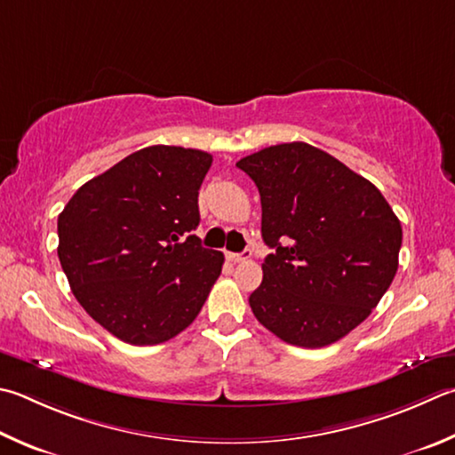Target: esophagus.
<instances>
[{
	"label": "esophagus",
	"instance_id": "esophagus-1",
	"mask_svg": "<svg viewBox=\"0 0 455 455\" xmlns=\"http://www.w3.org/2000/svg\"><path fill=\"white\" fill-rule=\"evenodd\" d=\"M251 254H252V252H251V249H244L243 252H228V254H227V259H228L230 262H235V264H236V262H244V260H249V259H251Z\"/></svg>",
	"mask_w": 455,
	"mask_h": 455
}]
</instances>
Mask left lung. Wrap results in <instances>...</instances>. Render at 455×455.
<instances>
[{"label": "left lung", "instance_id": "8db88e82", "mask_svg": "<svg viewBox=\"0 0 455 455\" xmlns=\"http://www.w3.org/2000/svg\"><path fill=\"white\" fill-rule=\"evenodd\" d=\"M259 187L272 252L251 294L280 340L322 348L362 324L398 270L402 225L382 193L320 148L283 143L236 163Z\"/></svg>", "mask_w": 455, "mask_h": 455}]
</instances>
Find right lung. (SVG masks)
Here are the masks:
<instances>
[{"label":"right lung","mask_w":455,"mask_h":455,"mask_svg":"<svg viewBox=\"0 0 455 455\" xmlns=\"http://www.w3.org/2000/svg\"><path fill=\"white\" fill-rule=\"evenodd\" d=\"M212 155L145 147L77 188L57 219L77 302L119 340L153 346L199 316L225 256L191 235Z\"/></svg>","instance_id":"right-lung-1"}]
</instances>
